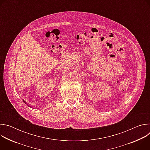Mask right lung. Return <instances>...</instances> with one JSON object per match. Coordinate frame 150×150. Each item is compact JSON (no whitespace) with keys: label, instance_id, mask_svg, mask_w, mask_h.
I'll return each mask as SVG.
<instances>
[{"label":"right lung","instance_id":"right-lung-1","mask_svg":"<svg viewBox=\"0 0 150 150\" xmlns=\"http://www.w3.org/2000/svg\"><path fill=\"white\" fill-rule=\"evenodd\" d=\"M24 102H25V101H24Z\"/></svg>","mask_w":150,"mask_h":150}]
</instances>
